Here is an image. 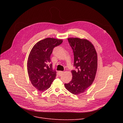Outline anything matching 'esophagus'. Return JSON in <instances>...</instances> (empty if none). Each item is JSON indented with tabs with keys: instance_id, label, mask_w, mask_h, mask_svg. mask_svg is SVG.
Listing matches in <instances>:
<instances>
[{
	"instance_id": "1",
	"label": "esophagus",
	"mask_w": 123,
	"mask_h": 123,
	"mask_svg": "<svg viewBox=\"0 0 123 123\" xmlns=\"http://www.w3.org/2000/svg\"><path fill=\"white\" fill-rule=\"evenodd\" d=\"M63 73H64V72H62V71H59L58 73V75H60L61 74H63Z\"/></svg>"
}]
</instances>
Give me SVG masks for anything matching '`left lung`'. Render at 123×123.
I'll return each instance as SVG.
<instances>
[{"label":"left lung","instance_id":"left-lung-1","mask_svg":"<svg viewBox=\"0 0 123 123\" xmlns=\"http://www.w3.org/2000/svg\"><path fill=\"white\" fill-rule=\"evenodd\" d=\"M73 49L74 64L72 80L65 84L66 89L78 95L85 92L92 84L97 68V55L94 47L89 40L79 38H68Z\"/></svg>","mask_w":123,"mask_h":123}]
</instances>
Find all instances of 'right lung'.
<instances>
[{"label":"right lung","mask_w":123,"mask_h":123,"mask_svg":"<svg viewBox=\"0 0 123 123\" xmlns=\"http://www.w3.org/2000/svg\"><path fill=\"white\" fill-rule=\"evenodd\" d=\"M62 40L47 38L34 45L29 54L27 70L32 85L39 91L47 90L55 79L56 72L52 68L50 55Z\"/></svg>","instance_id":"obj_1"}]
</instances>
